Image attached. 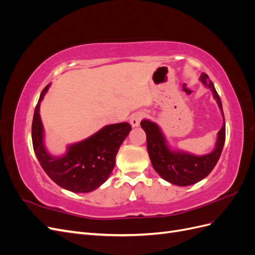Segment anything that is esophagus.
Here are the masks:
<instances>
[{
  "instance_id": "obj_1",
  "label": "esophagus",
  "mask_w": 255,
  "mask_h": 255,
  "mask_svg": "<svg viewBox=\"0 0 255 255\" xmlns=\"http://www.w3.org/2000/svg\"><path fill=\"white\" fill-rule=\"evenodd\" d=\"M145 117V114L143 112H137L135 114H133L130 116L129 118V122H130V126L133 128H136L140 125V121Z\"/></svg>"
}]
</instances>
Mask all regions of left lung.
Listing matches in <instances>:
<instances>
[{"label": "left lung", "mask_w": 255, "mask_h": 255, "mask_svg": "<svg viewBox=\"0 0 255 255\" xmlns=\"http://www.w3.org/2000/svg\"><path fill=\"white\" fill-rule=\"evenodd\" d=\"M200 81L212 90L223 116V125L218 132L217 141L213 152L198 156L180 150L173 151L169 148L166 138L156 123L149 120H142L140 122V126L146 135V149L154 170L165 181L177 186H188L198 183L210 174L217 164L226 140L225 115H223L220 97L206 73L200 75Z\"/></svg>", "instance_id": "8db88e82"}]
</instances>
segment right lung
Here are the masks:
<instances>
[{
  "instance_id": "obj_1",
  "label": "right lung",
  "mask_w": 255,
  "mask_h": 255,
  "mask_svg": "<svg viewBox=\"0 0 255 255\" xmlns=\"http://www.w3.org/2000/svg\"><path fill=\"white\" fill-rule=\"evenodd\" d=\"M50 84L42 90L32 123V140L36 156L50 179L73 192H89L109 179L121 143L132 129L128 122L106 126L87 139L70 144L63 156H53L43 143L40 102Z\"/></svg>"
}]
</instances>
